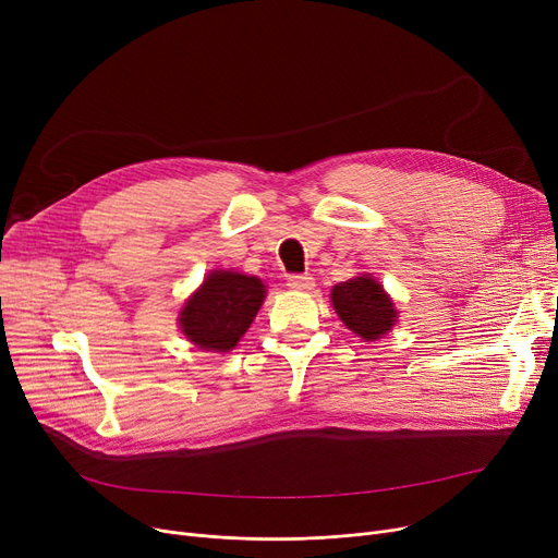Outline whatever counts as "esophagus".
Returning <instances> with one entry per match:
<instances>
[{"label":"esophagus","mask_w":558,"mask_h":558,"mask_svg":"<svg viewBox=\"0 0 558 558\" xmlns=\"http://www.w3.org/2000/svg\"><path fill=\"white\" fill-rule=\"evenodd\" d=\"M287 287L296 289V291H310L314 287V278L307 274H294L287 278Z\"/></svg>","instance_id":"esophagus-1"}]
</instances>
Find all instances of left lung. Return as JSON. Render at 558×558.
I'll use <instances>...</instances> for the list:
<instances>
[{
	"label": "left lung",
	"instance_id": "obj_1",
	"mask_svg": "<svg viewBox=\"0 0 558 558\" xmlns=\"http://www.w3.org/2000/svg\"><path fill=\"white\" fill-rule=\"evenodd\" d=\"M332 305L343 324L366 341L387 335L396 320V307L373 276H357L332 289Z\"/></svg>",
	"mask_w": 558,
	"mask_h": 558
}]
</instances>
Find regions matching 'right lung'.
I'll return each mask as SVG.
<instances>
[{"label": "right lung", "instance_id": "1", "mask_svg": "<svg viewBox=\"0 0 558 558\" xmlns=\"http://www.w3.org/2000/svg\"><path fill=\"white\" fill-rule=\"evenodd\" d=\"M264 294L267 291L255 276L213 271L185 303L181 328L198 348L228 353L248 330Z\"/></svg>", "mask_w": 558, "mask_h": 558}]
</instances>
